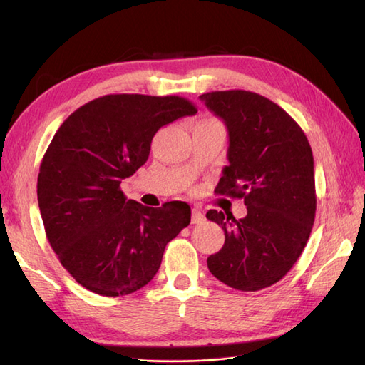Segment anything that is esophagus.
I'll return each mask as SVG.
<instances>
[{"label":"esophagus","instance_id":"esophagus-1","mask_svg":"<svg viewBox=\"0 0 365 365\" xmlns=\"http://www.w3.org/2000/svg\"><path fill=\"white\" fill-rule=\"evenodd\" d=\"M204 213L199 210V208H192V215H191V222L192 224H199V222H202L204 221Z\"/></svg>","mask_w":365,"mask_h":365}]
</instances>
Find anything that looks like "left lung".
Instances as JSON below:
<instances>
[{
	"mask_svg": "<svg viewBox=\"0 0 365 365\" xmlns=\"http://www.w3.org/2000/svg\"><path fill=\"white\" fill-rule=\"evenodd\" d=\"M229 131V166L216 195L245 199L242 220L208 210L224 246L207 259L210 273L242 292L276 284L298 260L311 235L317 196L314 157L304 131L281 106L234 89L199 97Z\"/></svg>",
	"mask_w": 365,
	"mask_h": 365,
	"instance_id": "left-lung-1",
	"label": "left lung"
}]
</instances>
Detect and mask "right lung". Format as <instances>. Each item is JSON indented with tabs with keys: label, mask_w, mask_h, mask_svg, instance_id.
<instances>
[{
	"label": "right lung",
	"mask_w": 365,
	"mask_h": 365,
	"mask_svg": "<svg viewBox=\"0 0 365 365\" xmlns=\"http://www.w3.org/2000/svg\"><path fill=\"white\" fill-rule=\"evenodd\" d=\"M196 113L178 96L111 94L80 106L53 136L37 177L38 208L61 265L84 289L103 297L143 289L190 224L188 204L145 207L127 200L120 183L149 158L161 127Z\"/></svg>",
	"instance_id": "1"
}]
</instances>
